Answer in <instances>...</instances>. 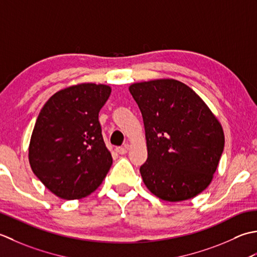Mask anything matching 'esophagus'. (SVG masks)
<instances>
[{"mask_svg":"<svg viewBox=\"0 0 257 257\" xmlns=\"http://www.w3.org/2000/svg\"><path fill=\"white\" fill-rule=\"evenodd\" d=\"M115 151H116L119 155H124V154H126L127 148L126 146H121V148H116V150Z\"/></svg>","mask_w":257,"mask_h":257,"instance_id":"esophagus-1","label":"esophagus"}]
</instances>
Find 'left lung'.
<instances>
[{
    "label": "left lung",
    "mask_w": 257,
    "mask_h": 257,
    "mask_svg": "<svg viewBox=\"0 0 257 257\" xmlns=\"http://www.w3.org/2000/svg\"><path fill=\"white\" fill-rule=\"evenodd\" d=\"M143 116L148 190L167 202L190 200L211 184L224 150V131L206 103L184 83L158 78L131 84Z\"/></svg>",
    "instance_id": "left-lung-1"
}]
</instances>
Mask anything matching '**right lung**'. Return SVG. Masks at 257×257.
<instances>
[{
	"mask_svg": "<svg viewBox=\"0 0 257 257\" xmlns=\"http://www.w3.org/2000/svg\"><path fill=\"white\" fill-rule=\"evenodd\" d=\"M112 88L80 83L53 94L42 107L29 162L44 186L63 200H80L102 184L113 163L98 122Z\"/></svg>",
	"mask_w": 257,
	"mask_h": 257,
	"instance_id": "add662e5",
	"label": "right lung"
}]
</instances>
